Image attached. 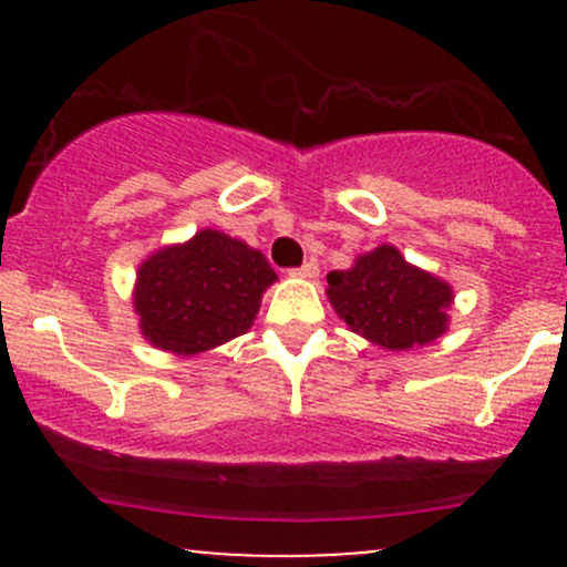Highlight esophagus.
<instances>
[{"label": "esophagus", "instance_id": "34e87169", "mask_svg": "<svg viewBox=\"0 0 567 567\" xmlns=\"http://www.w3.org/2000/svg\"><path fill=\"white\" fill-rule=\"evenodd\" d=\"M292 275L303 277V279H315L317 275H320V266H317V261H306L303 266H298V269H292Z\"/></svg>", "mask_w": 567, "mask_h": 567}]
</instances>
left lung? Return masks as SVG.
<instances>
[{"mask_svg":"<svg viewBox=\"0 0 567 567\" xmlns=\"http://www.w3.org/2000/svg\"><path fill=\"white\" fill-rule=\"evenodd\" d=\"M328 298L357 336L389 351H405L445 333L453 288L408 264L396 247L379 245L351 269L330 271Z\"/></svg>","mask_w":567,"mask_h":567,"instance_id":"8db88e82","label":"left lung"}]
</instances>
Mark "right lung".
<instances>
[{
  "label": "right lung",
  "mask_w": 567,
  "mask_h": 567,
  "mask_svg": "<svg viewBox=\"0 0 567 567\" xmlns=\"http://www.w3.org/2000/svg\"><path fill=\"white\" fill-rule=\"evenodd\" d=\"M277 275L261 250L202 229L138 266L135 315L152 347L192 357L247 333Z\"/></svg>",
  "instance_id": "right-lung-1"
}]
</instances>
